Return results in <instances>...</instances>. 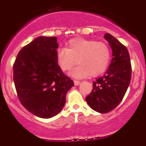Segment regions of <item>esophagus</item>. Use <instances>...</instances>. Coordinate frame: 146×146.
Segmentation results:
<instances>
[{"label": "esophagus", "instance_id": "34e87169", "mask_svg": "<svg viewBox=\"0 0 146 146\" xmlns=\"http://www.w3.org/2000/svg\"><path fill=\"white\" fill-rule=\"evenodd\" d=\"M74 84L75 86H78V85L80 84V82L78 81V80H74Z\"/></svg>", "mask_w": 146, "mask_h": 146}]
</instances>
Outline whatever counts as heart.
I'll return each instance as SVG.
<instances>
[{"label": "heart", "mask_w": 146, "mask_h": 146, "mask_svg": "<svg viewBox=\"0 0 146 146\" xmlns=\"http://www.w3.org/2000/svg\"><path fill=\"white\" fill-rule=\"evenodd\" d=\"M67 48L57 50L56 58L62 70H71L77 64V67L70 71L75 78H83L90 74L98 76L108 66L110 50L105 43L85 38H75L68 42Z\"/></svg>", "instance_id": "1"}]
</instances>
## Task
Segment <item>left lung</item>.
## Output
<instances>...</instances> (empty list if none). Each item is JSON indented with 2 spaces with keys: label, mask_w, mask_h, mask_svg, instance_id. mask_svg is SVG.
Here are the masks:
<instances>
[{
  "label": "left lung",
  "mask_w": 146,
  "mask_h": 146,
  "mask_svg": "<svg viewBox=\"0 0 146 146\" xmlns=\"http://www.w3.org/2000/svg\"><path fill=\"white\" fill-rule=\"evenodd\" d=\"M104 38L112 48L113 58L106 73L93 83V90L86 98L90 108L101 113H108L119 104L130 84L132 73L127 48L110 33H106Z\"/></svg>",
  "instance_id": "left-lung-1"
}]
</instances>
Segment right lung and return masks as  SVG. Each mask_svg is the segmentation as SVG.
Segmentation results:
<instances>
[{
	"instance_id": "right-lung-1",
	"label": "right lung",
	"mask_w": 146,
	"mask_h": 146,
	"mask_svg": "<svg viewBox=\"0 0 146 146\" xmlns=\"http://www.w3.org/2000/svg\"><path fill=\"white\" fill-rule=\"evenodd\" d=\"M58 48L56 37H38L19 51L13 66L20 102L40 118L58 115L65 104L66 93L74 85L58 65Z\"/></svg>"
}]
</instances>
